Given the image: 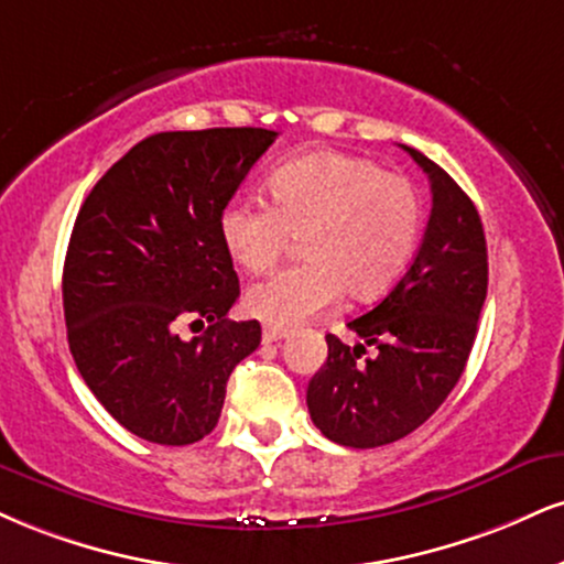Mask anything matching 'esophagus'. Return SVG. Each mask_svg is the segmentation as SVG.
<instances>
[{
    "label": "esophagus",
    "mask_w": 564,
    "mask_h": 564,
    "mask_svg": "<svg viewBox=\"0 0 564 564\" xmlns=\"http://www.w3.org/2000/svg\"><path fill=\"white\" fill-rule=\"evenodd\" d=\"M289 336L286 328H273V325H268V328L262 330V341L264 344H273V341H283V338Z\"/></svg>",
    "instance_id": "34e87169"
}]
</instances>
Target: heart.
I'll use <instances>...</instances> for the list:
<instances>
[{"label": "heart", "instance_id": "b5f03b06", "mask_svg": "<svg viewBox=\"0 0 564 564\" xmlns=\"http://www.w3.org/2000/svg\"><path fill=\"white\" fill-rule=\"evenodd\" d=\"M270 202L239 194L223 207L220 239L247 273H264L291 234L304 260L247 291V310L273 328L300 325L349 291L372 300L389 291L415 254L423 199L402 175L344 152H310L278 165Z\"/></svg>", "mask_w": 564, "mask_h": 564}]
</instances>
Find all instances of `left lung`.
I'll return each mask as SVG.
<instances>
[{
    "label": "left lung",
    "mask_w": 564,
    "mask_h": 564,
    "mask_svg": "<svg viewBox=\"0 0 564 564\" xmlns=\"http://www.w3.org/2000/svg\"><path fill=\"white\" fill-rule=\"evenodd\" d=\"M429 173L433 207L415 260L376 307L347 323L364 344L334 334L328 359L307 386L312 423L351 449L391 444L429 420L463 376L488 289L484 223L436 162L404 147Z\"/></svg>",
    "instance_id": "8db88e82"
}]
</instances>
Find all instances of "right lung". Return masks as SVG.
<instances>
[{
    "label": "right lung",
    "mask_w": 564,
    "mask_h": 564,
    "mask_svg": "<svg viewBox=\"0 0 564 564\" xmlns=\"http://www.w3.org/2000/svg\"><path fill=\"white\" fill-rule=\"evenodd\" d=\"M275 135L154 133L80 207L63 270L67 344L94 397L133 436L162 446L205 438L230 372L260 347V323L226 317L239 275L217 220ZM181 322L208 330L183 343Z\"/></svg>",
    "instance_id": "obj_1"
}]
</instances>
